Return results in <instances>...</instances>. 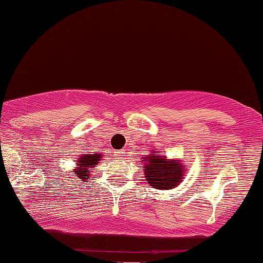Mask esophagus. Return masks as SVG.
<instances>
[{
  "instance_id": "esophagus-1",
  "label": "esophagus",
  "mask_w": 263,
  "mask_h": 263,
  "mask_svg": "<svg viewBox=\"0 0 263 263\" xmlns=\"http://www.w3.org/2000/svg\"><path fill=\"white\" fill-rule=\"evenodd\" d=\"M116 156L119 157L120 159H122V158H125L126 152H125V151H119V152H116Z\"/></svg>"
}]
</instances>
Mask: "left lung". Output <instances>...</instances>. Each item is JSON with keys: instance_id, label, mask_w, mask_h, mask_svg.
Listing matches in <instances>:
<instances>
[{"instance_id": "1", "label": "left lung", "mask_w": 263, "mask_h": 263, "mask_svg": "<svg viewBox=\"0 0 263 263\" xmlns=\"http://www.w3.org/2000/svg\"><path fill=\"white\" fill-rule=\"evenodd\" d=\"M143 174L146 182L152 188L159 190H170L177 188L183 182L186 174L185 167L179 159H170L167 156L157 155L156 151H151V155L142 157Z\"/></svg>"}]
</instances>
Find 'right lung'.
<instances>
[{
	"instance_id": "add662e5",
	"label": "right lung",
	"mask_w": 263,
	"mask_h": 263,
	"mask_svg": "<svg viewBox=\"0 0 263 263\" xmlns=\"http://www.w3.org/2000/svg\"><path fill=\"white\" fill-rule=\"evenodd\" d=\"M104 158V155L100 152H93V153H84L79 158L75 159L74 167V179H81V182H87L90 179V173H91L92 168L100 163L101 159ZM74 182V180H73Z\"/></svg>"
}]
</instances>
